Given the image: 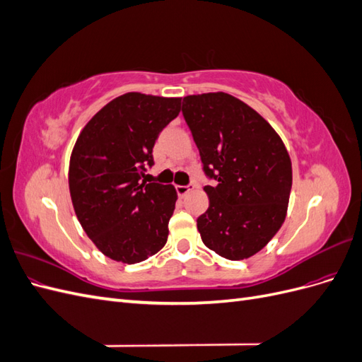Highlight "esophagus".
<instances>
[{
    "label": "esophagus",
    "mask_w": 362,
    "mask_h": 362,
    "mask_svg": "<svg viewBox=\"0 0 362 362\" xmlns=\"http://www.w3.org/2000/svg\"><path fill=\"white\" fill-rule=\"evenodd\" d=\"M194 189L193 184H189V185H177V193L178 196H185L189 192H192Z\"/></svg>",
    "instance_id": "obj_1"
}]
</instances>
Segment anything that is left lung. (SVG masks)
<instances>
[{
    "instance_id": "1",
    "label": "left lung",
    "mask_w": 362,
    "mask_h": 362,
    "mask_svg": "<svg viewBox=\"0 0 362 362\" xmlns=\"http://www.w3.org/2000/svg\"><path fill=\"white\" fill-rule=\"evenodd\" d=\"M182 115L204 170L208 210L198 217L204 245L226 259L250 258L282 226L291 192V160L282 139L254 108L225 92L189 95Z\"/></svg>"
}]
</instances>
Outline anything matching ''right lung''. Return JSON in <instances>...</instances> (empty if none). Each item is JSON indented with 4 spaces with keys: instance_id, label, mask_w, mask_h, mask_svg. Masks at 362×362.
I'll return each mask as SVG.
<instances>
[{
    "instance_id": "obj_1",
    "label": "right lung",
    "mask_w": 362,
    "mask_h": 362,
    "mask_svg": "<svg viewBox=\"0 0 362 362\" xmlns=\"http://www.w3.org/2000/svg\"><path fill=\"white\" fill-rule=\"evenodd\" d=\"M181 98L128 92L105 104L76 139L69 193L76 218L103 254L124 264L156 255L168 242L177 190L141 181L160 131Z\"/></svg>"
}]
</instances>
